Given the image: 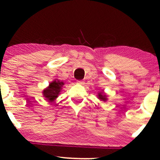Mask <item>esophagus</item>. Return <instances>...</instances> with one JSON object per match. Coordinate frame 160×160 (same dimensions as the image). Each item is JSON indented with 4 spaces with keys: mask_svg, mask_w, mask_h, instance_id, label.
<instances>
[{
    "mask_svg": "<svg viewBox=\"0 0 160 160\" xmlns=\"http://www.w3.org/2000/svg\"><path fill=\"white\" fill-rule=\"evenodd\" d=\"M77 83L78 84H84V82L83 81H77Z\"/></svg>",
    "mask_w": 160,
    "mask_h": 160,
    "instance_id": "34e87169",
    "label": "esophagus"
}]
</instances>
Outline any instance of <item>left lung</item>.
<instances>
[{
	"instance_id": "8db88e82",
	"label": "left lung",
	"mask_w": 160,
	"mask_h": 160,
	"mask_svg": "<svg viewBox=\"0 0 160 160\" xmlns=\"http://www.w3.org/2000/svg\"><path fill=\"white\" fill-rule=\"evenodd\" d=\"M97 97H98V99H99L100 100H101V101L106 102L107 100H108V96L106 95V94L104 92L103 90L98 92Z\"/></svg>"
}]
</instances>
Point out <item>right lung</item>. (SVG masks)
<instances>
[{
    "label": "right lung",
    "instance_id": "obj_1",
    "mask_svg": "<svg viewBox=\"0 0 160 160\" xmlns=\"http://www.w3.org/2000/svg\"><path fill=\"white\" fill-rule=\"evenodd\" d=\"M64 84V82H61L58 78L50 82L49 86L43 89L42 92L45 100H47L49 102H53L58 98V95L60 94Z\"/></svg>",
    "mask_w": 160,
    "mask_h": 160
}]
</instances>
